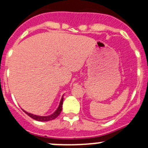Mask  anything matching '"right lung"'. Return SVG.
Wrapping results in <instances>:
<instances>
[{
	"mask_svg": "<svg viewBox=\"0 0 148 148\" xmlns=\"http://www.w3.org/2000/svg\"><path fill=\"white\" fill-rule=\"evenodd\" d=\"M63 100H64V95L62 96V99H61L60 102H59V107H58V108L56 109V111H55L53 113H52L51 114H50V115H48V116L36 115V114H31V113L25 111V110H23L26 114H28L30 117L34 119V120H36L37 121H40V122H47V121L54 120L55 118H56V117L59 115V114H60L61 112H62V104H63Z\"/></svg>",
	"mask_w": 148,
	"mask_h": 148,
	"instance_id": "1",
	"label": "right lung"
}]
</instances>
